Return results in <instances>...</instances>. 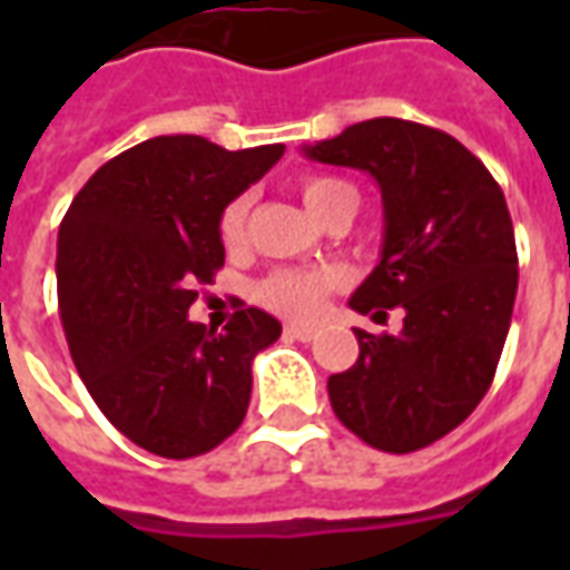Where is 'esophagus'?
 Returning <instances> with one entry per match:
<instances>
[{
    "label": "esophagus",
    "mask_w": 570,
    "mask_h": 570,
    "mask_svg": "<svg viewBox=\"0 0 570 570\" xmlns=\"http://www.w3.org/2000/svg\"><path fill=\"white\" fill-rule=\"evenodd\" d=\"M286 338H296V342H311L317 330H311V326H296V323H286L284 326Z\"/></svg>",
    "instance_id": "34e87169"
}]
</instances>
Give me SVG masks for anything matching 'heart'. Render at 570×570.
I'll use <instances>...</instances> for the list:
<instances>
[{
	"mask_svg": "<svg viewBox=\"0 0 570 570\" xmlns=\"http://www.w3.org/2000/svg\"><path fill=\"white\" fill-rule=\"evenodd\" d=\"M298 195L317 219H323L335 207H354L357 204L354 188L342 183V179H335V176H305V179H298ZM244 225H247V200L237 198L219 216V235H223L225 247H240L244 244ZM335 284H338V274L333 268H284V272H274L262 284V302L277 314H284V317L305 321L321 308L323 296Z\"/></svg>",
	"mask_w": 570,
	"mask_h": 570,
	"instance_id": "b5f03b06",
	"label": "heart"
}]
</instances>
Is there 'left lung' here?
<instances>
[{
  "label": "left lung",
  "instance_id": "obj_1",
  "mask_svg": "<svg viewBox=\"0 0 570 570\" xmlns=\"http://www.w3.org/2000/svg\"><path fill=\"white\" fill-rule=\"evenodd\" d=\"M382 188V259L351 296L360 314L403 308V330H354L357 363L330 375L338 421L382 452H419L479 406L513 317L519 259L501 186L436 128L370 118L305 146Z\"/></svg>",
  "mask_w": 570,
  "mask_h": 570
}]
</instances>
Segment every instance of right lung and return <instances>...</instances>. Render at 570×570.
Segmentation results:
<instances>
[{"instance_id":"obj_1","label":"right lung","mask_w":570,"mask_h":570,"mask_svg":"<svg viewBox=\"0 0 570 570\" xmlns=\"http://www.w3.org/2000/svg\"><path fill=\"white\" fill-rule=\"evenodd\" d=\"M281 155V142L228 151L195 134L151 137L106 161L60 223L69 354L100 412L146 452H210L247 415L249 366L281 323L240 308L216 333L188 308L223 268V210Z\"/></svg>"}]
</instances>
